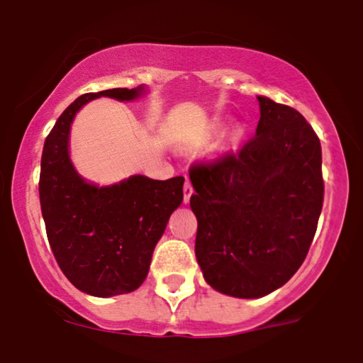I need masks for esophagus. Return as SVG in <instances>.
I'll return each instance as SVG.
<instances>
[{"instance_id": "1", "label": "esophagus", "mask_w": 363, "mask_h": 363, "mask_svg": "<svg viewBox=\"0 0 363 363\" xmlns=\"http://www.w3.org/2000/svg\"><path fill=\"white\" fill-rule=\"evenodd\" d=\"M182 191H184V204H187V203H189L192 192H194V189H192V186H191V182H189V179H186L184 189H182Z\"/></svg>"}]
</instances>
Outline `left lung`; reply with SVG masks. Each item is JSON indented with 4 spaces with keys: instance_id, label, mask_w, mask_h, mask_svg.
I'll return each instance as SVG.
<instances>
[{
    "instance_id": "obj_1",
    "label": "left lung",
    "mask_w": 363,
    "mask_h": 363,
    "mask_svg": "<svg viewBox=\"0 0 363 363\" xmlns=\"http://www.w3.org/2000/svg\"><path fill=\"white\" fill-rule=\"evenodd\" d=\"M256 99L253 139L189 172L203 277L223 295L251 300L298 272L323 204L322 145L313 128L295 108Z\"/></svg>"
}]
</instances>
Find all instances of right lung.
Masks as SVG:
<instances>
[{
  "label": "right lung",
  "instance_id": "add662e5",
  "mask_svg": "<svg viewBox=\"0 0 363 363\" xmlns=\"http://www.w3.org/2000/svg\"><path fill=\"white\" fill-rule=\"evenodd\" d=\"M147 86L85 94L68 105L41 154L40 204L55 259L73 286L108 298L137 290L147 278L154 247L182 203L184 177L155 181L140 174L110 186L89 182L70 159L79 110L100 97L132 102Z\"/></svg>",
  "mask_w": 363,
  "mask_h": 363
}]
</instances>
